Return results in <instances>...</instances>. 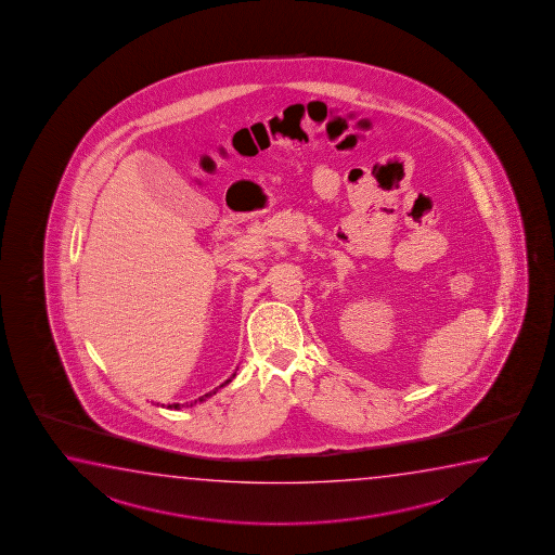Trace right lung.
Masks as SVG:
<instances>
[{
  "instance_id": "1",
  "label": "right lung",
  "mask_w": 555,
  "mask_h": 555,
  "mask_svg": "<svg viewBox=\"0 0 555 555\" xmlns=\"http://www.w3.org/2000/svg\"><path fill=\"white\" fill-rule=\"evenodd\" d=\"M229 383H231V378H229V380H227L224 384ZM224 384H221V386H224ZM221 386H219V388H221ZM219 388H215L214 392L205 393V396H202V398H197V400L192 401V403H190V408H192V405H196L197 401H205V398H209V396L217 392ZM167 408H169V410H180V408H188V403H182V405H180V403H172V405H167Z\"/></svg>"
}]
</instances>
